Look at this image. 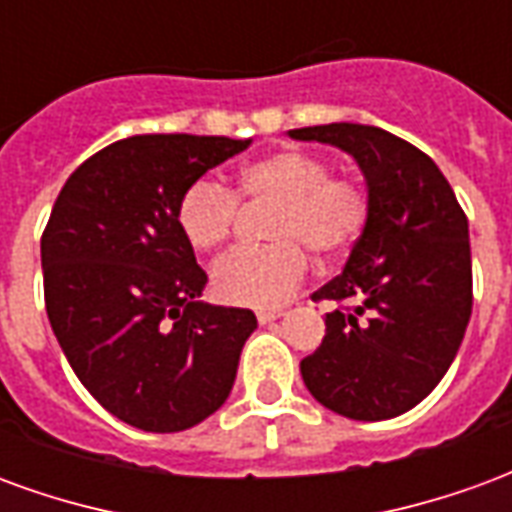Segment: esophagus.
<instances>
[{
	"label": "esophagus",
	"mask_w": 512,
	"mask_h": 512,
	"mask_svg": "<svg viewBox=\"0 0 512 512\" xmlns=\"http://www.w3.org/2000/svg\"><path fill=\"white\" fill-rule=\"evenodd\" d=\"M277 318H282V312H279V310L257 312V321H260V323H271V321H277Z\"/></svg>",
	"instance_id": "esophagus-1"
}]
</instances>
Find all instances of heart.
Instances as JSON below:
<instances>
[{
	"label": "heart",
	"mask_w": 512,
	"mask_h": 512,
	"mask_svg": "<svg viewBox=\"0 0 512 512\" xmlns=\"http://www.w3.org/2000/svg\"><path fill=\"white\" fill-rule=\"evenodd\" d=\"M238 200L274 202L266 235L274 244L238 249L213 266L216 296L235 307H279L307 274V252L321 260L345 255L367 222V197L359 183L332 175L329 161L307 150H279L246 164L235 189L211 178L189 183L180 194L175 219L183 238L211 252L233 235Z\"/></svg>",
	"instance_id": "b5f03b06"
}]
</instances>
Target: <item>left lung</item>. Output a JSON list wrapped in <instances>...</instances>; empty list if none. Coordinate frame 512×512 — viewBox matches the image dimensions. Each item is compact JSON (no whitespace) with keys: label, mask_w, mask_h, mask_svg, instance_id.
Instances as JSON below:
<instances>
[{"label":"left lung","mask_w":512,"mask_h":512,"mask_svg":"<svg viewBox=\"0 0 512 512\" xmlns=\"http://www.w3.org/2000/svg\"><path fill=\"white\" fill-rule=\"evenodd\" d=\"M356 158L367 180V222L343 274L312 293L337 304L326 337L301 359L321 406L378 422L406 414L436 389L472 315L469 222L433 158L384 128H293Z\"/></svg>","instance_id":"1"}]
</instances>
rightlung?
<instances>
[{"instance_id":"obj_1","label":"right lung","mask_w":512,"mask_h":512,"mask_svg":"<svg viewBox=\"0 0 512 512\" xmlns=\"http://www.w3.org/2000/svg\"><path fill=\"white\" fill-rule=\"evenodd\" d=\"M252 139L139 134L65 180L40 238L51 329L101 406L147 433L194 428L233 389L252 310L200 301L183 189Z\"/></svg>"}]
</instances>
